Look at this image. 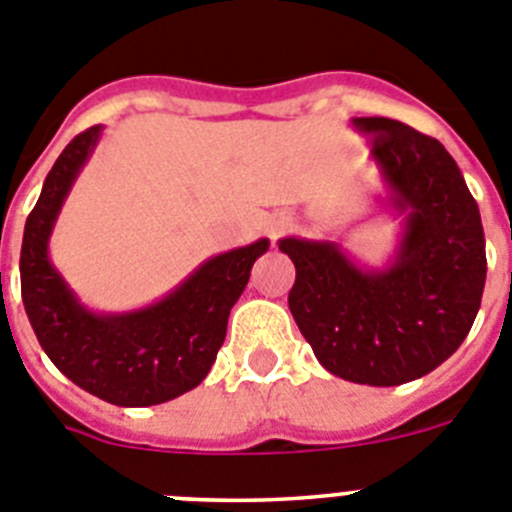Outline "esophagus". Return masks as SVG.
<instances>
[{
	"label": "esophagus",
	"mask_w": 512,
	"mask_h": 512,
	"mask_svg": "<svg viewBox=\"0 0 512 512\" xmlns=\"http://www.w3.org/2000/svg\"><path fill=\"white\" fill-rule=\"evenodd\" d=\"M290 227H293V216L285 214L283 211V214H275L273 219H270V227H267V232H270V237L273 239H278L280 234L288 232Z\"/></svg>",
	"instance_id": "obj_1"
}]
</instances>
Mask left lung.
<instances>
[{"label": "left lung", "instance_id": "8db88e82", "mask_svg": "<svg viewBox=\"0 0 512 512\" xmlns=\"http://www.w3.org/2000/svg\"><path fill=\"white\" fill-rule=\"evenodd\" d=\"M372 160L405 214L393 262L367 270L336 242L280 239L296 265L288 306L331 375L359 385H403L457 352L485 290V232L462 170L434 137L398 119L354 117Z\"/></svg>", "mask_w": 512, "mask_h": 512}]
</instances>
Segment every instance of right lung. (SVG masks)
I'll use <instances>...</instances> for the list:
<instances>
[{
	"mask_svg": "<svg viewBox=\"0 0 512 512\" xmlns=\"http://www.w3.org/2000/svg\"><path fill=\"white\" fill-rule=\"evenodd\" d=\"M99 135L96 124L68 142L27 216L22 303L40 347L68 380L107 403L145 408L188 393L209 375L227 336L229 311L270 242L257 239L211 257L163 301L140 311L94 313L81 306L50 262L48 239Z\"/></svg>",
	"mask_w": 512,
	"mask_h": 512,
	"instance_id": "add662e5",
	"label": "right lung"
}]
</instances>
